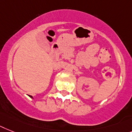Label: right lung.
Segmentation results:
<instances>
[{
	"instance_id": "add662e5",
	"label": "right lung",
	"mask_w": 132,
	"mask_h": 132,
	"mask_svg": "<svg viewBox=\"0 0 132 132\" xmlns=\"http://www.w3.org/2000/svg\"><path fill=\"white\" fill-rule=\"evenodd\" d=\"M29 97H30V98H33V97H32V96H30V95H29Z\"/></svg>"
}]
</instances>
